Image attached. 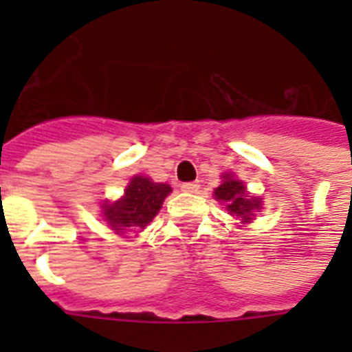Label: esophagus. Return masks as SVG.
<instances>
[{
	"label": "esophagus",
	"mask_w": 352,
	"mask_h": 352,
	"mask_svg": "<svg viewBox=\"0 0 352 352\" xmlns=\"http://www.w3.org/2000/svg\"><path fill=\"white\" fill-rule=\"evenodd\" d=\"M181 188H182V192L197 193L199 188H201V184H199V182H184V184H182Z\"/></svg>",
	"instance_id": "obj_1"
}]
</instances>
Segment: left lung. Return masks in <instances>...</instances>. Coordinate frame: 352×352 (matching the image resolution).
Here are the masks:
<instances>
[{
    "mask_svg": "<svg viewBox=\"0 0 352 352\" xmlns=\"http://www.w3.org/2000/svg\"><path fill=\"white\" fill-rule=\"evenodd\" d=\"M214 195L217 201L226 204L228 214L241 223H250L257 210H261V199L248 195L245 182L235 179L232 173L223 175V182L215 188Z\"/></svg>",
    "mask_w": 352,
    "mask_h": 352,
    "instance_id": "obj_1",
    "label": "left lung"
}]
</instances>
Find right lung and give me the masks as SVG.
<instances>
[{"mask_svg":"<svg viewBox=\"0 0 352 352\" xmlns=\"http://www.w3.org/2000/svg\"><path fill=\"white\" fill-rule=\"evenodd\" d=\"M170 192L171 188L164 182H153L148 177L135 175L118 201H106L102 204V214L107 225L120 235L144 230L159 214Z\"/></svg>","mask_w":352,"mask_h":352,"instance_id":"1","label":"right lung"}]
</instances>
